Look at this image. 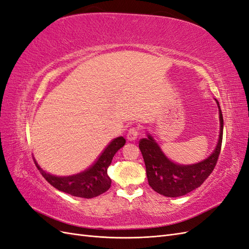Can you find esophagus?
Returning <instances> with one entry per match:
<instances>
[{"label":"esophagus","instance_id":"34e87169","mask_svg":"<svg viewBox=\"0 0 249 249\" xmlns=\"http://www.w3.org/2000/svg\"><path fill=\"white\" fill-rule=\"evenodd\" d=\"M139 132H140L139 127H131V128L128 130V132H127V139H128L129 141H135L139 136Z\"/></svg>","mask_w":249,"mask_h":249}]
</instances>
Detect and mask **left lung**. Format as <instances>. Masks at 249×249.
<instances>
[{
	"instance_id": "8db88e82",
	"label": "left lung",
	"mask_w": 249,
	"mask_h": 249,
	"mask_svg": "<svg viewBox=\"0 0 249 249\" xmlns=\"http://www.w3.org/2000/svg\"><path fill=\"white\" fill-rule=\"evenodd\" d=\"M219 105V103H218ZM220 113V138L214 151L206 160L193 165H178L165 157L159 145L149 135L140 140L139 147L146 166L149 186L158 194L176 197L200 187L213 173L221 152L223 139V114Z\"/></svg>"
}]
</instances>
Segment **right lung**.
Segmentation results:
<instances>
[{
	"label": "right lung",
	"mask_w": 249,
	"mask_h": 249,
	"mask_svg": "<svg viewBox=\"0 0 249 249\" xmlns=\"http://www.w3.org/2000/svg\"><path fill=\"white\" fill-rule=\"evenodd\" d=\"M125 143L126 140L123 137L114 139L90 167L78 175L69 177H55L49 175L46 171H44L36 161L35 163L44 179L54 188L73 196L91 199L110 188L111 180L107 175V168L110 165L113 156L121 147H123Z\"/></svg>",
	"instance_id": "add662e5"
}]
</instances>
